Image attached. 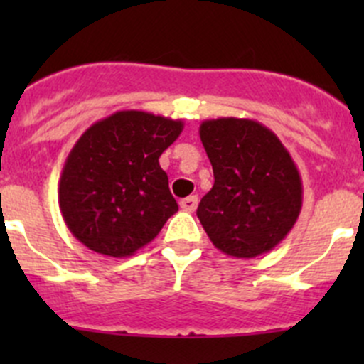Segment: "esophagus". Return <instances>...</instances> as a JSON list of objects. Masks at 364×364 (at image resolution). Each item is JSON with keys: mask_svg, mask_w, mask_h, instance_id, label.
<instances>
[{"mask_svg": "<svg viewBox=\"0 0 364 364\" xmlns=\"http://www.w3.org/2000/svg\"><path fill=\"white\" fill-rule=\"evenodd\" d=\"M197 204H199V199H197V196H190V197H186V199H183L181 203H179L183 211H186V213L196 211Z\"/></svg>", "mask_w": 364, "mask_h": 364, "instance_id": "esophagus-1", "label": "esophagus"}]
</instances>
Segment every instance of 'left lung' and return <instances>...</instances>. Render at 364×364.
<instances>
[{
	"mask_svg": "<svg viewBox=\"0 0 364 364\" xmlns=\"http://www.w3.org/2000/svg\"><path fill=\"white\" fill-rule=\"evenodd\" d=\"M199 135L215 185L200 199L197 216L211 243L236 259L273 250L303 205V183L291 153L255 119H205Z\"/></svg>",
	"mask_w": 364,
	"mask_h": 364,
	"instance_id": "obj_1",
	"label": "left lung"
}]
</instances>
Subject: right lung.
<instances>
[{
    "label": "right lung",
    "mask_w": 364,
    "mask_h": 364,
    "mask_svg": "<svg viewBox=\"0 0 364 364\" xmlns=\"http://www.w3.org/2000/svg\"><path fill=\"white\" fill-rule=\"evenodd\" d=\"M181 132L179 119L117 111L80 135L65 161L58 200L84 247L121 259L159 236L178 211L159 159Z\"/></svg>",
    "instance_id": "1"
}]
</instances>
